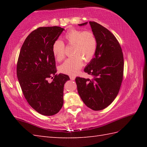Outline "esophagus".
Here are the masks:
<instances>
[{"label": "esophagus", "instance_id": "esophagus-1", "mask_svg": "<svg viewBox=\"0 0 147 147\" xmlns=\"http://www.w3.org/2000/svg\"><path fill=\"white\" fill-rule=\"evenodd\" d=\"M69 77H70V79L71 80H75V76H70Z\"/></svg>", "mask_w": 147, "mask_h": 147}]
</instances>
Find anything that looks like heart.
<instances>
[{
    "label": "heart",
    "mask_w": 147,
    "mask_h": 147,
    "mask_svg": "<svg viewBox=\"0 0 147 147\" xmlns=\"http://www.w3.org/2000/svg\"><path fill=\"white\" fill-rule=\"evenodd\" d=\"M64 39L67 45H72L71 57L60 66V71L69 75H74L82 68L83 59L85 62L92 60L96 51L97 40L91 31L71 29L65 34ZM52 53L56 60L60 61L65 57V45L60 40L52 45Z\"/></svg>",
    "instance_id": "1"
}]
</instances>
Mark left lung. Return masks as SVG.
<instances>
[{"instance_id":"1","label":"left lung","mask_w":147,"mask_h":147,"mask_svg":"<svg viewBox=\"0 0 147 147\" xmlns=\"http://www.w3.org/2000/svg\"><path fill=\"white\" fill-rule=\"evenodd\" d=\"M89 23L97 40V48L95 57L84 71L93 78L76 77L75 81L84 104L93 111H100L108 107L119 92L123 80L124 57L119 43L110 31L95 22Z\"/></svg>"}]
</instances>
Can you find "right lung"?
I'll use <instances>...</instances> for the list:
<instances>
[{
	"label": "right lung",
	"instance_id": "add662e5",
	"mask_svg": "<svg viewBox=\"0 0 147 147\" xmlns=\"http://www.w3.org/2000/svg\"><path fill=\"white\" fill-rule=\"evenodd\" d=\"M64 28L40 27L24 40L17 63V76L26 101L43 115H53L63 105L64 85L69 77L56 74L52 45ZM49 78L53 82H48Z\"/></svg>",
	"mask_w": 147,
	"mask_h": 147
}]
</instances>
